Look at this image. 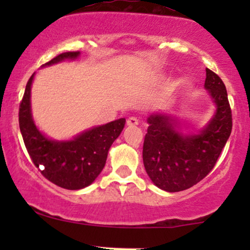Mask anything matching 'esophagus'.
<instances>
[{"label":"esophagus","instance_id":"esophagus-1","mask_svg":"<svg viewBox=\"0 0 250 250\" xmlns=\"http://www.w3.org/2000/svg\"><path fill=\"white\" fill-rule=\"evenodd\" d=\"M137 125H139V120L136 117H129L127 120V125H129V127H135Z\"/></svg>","mask_w":250,"mask_h":250}]
</instances>
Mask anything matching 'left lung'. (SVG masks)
Segmentation results:
<instances>
[{
  "label": "left lung",
  "mask_w": 250,
  "mask_h": 250,
  "mask_svg": "<svg viewBox=\"0 0 250 250\" xmlns=\"http://www.w3.org/2000/svg\"><path fill=\"white\" fill-rule=\"evenodd\" d=\"M205 88L214 104V114L196 133L171 111H154L147 117L148 133L143 143V165L149 179L162 190L175 193L193 187L214 168L231 133V111L226 85L206 69Z\"/></svg>",
  "instance_id": "obj_1"
}]
</instances>
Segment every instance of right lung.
Returning a JSON list of instances; mask_svg holds the SVG:
<instances>
[{
    "label": "right lung",
    "mask_w": 250,
    "mask_h": 250,
    "mask_svg": "<svg viewBox=\"0 0 250 250\" xmlns=\"http://www.w3.org/2000/svg\"><path fill=\"white\" fill-rule=\"evenodd\" d=\"M80 51L60 54L42 68L63 61H75ZM35 74L25 85L20 104V130L34 165L43 166L41 173L59 187L79 190L90 186L101 174L107 161L108 151L125 127V119L85 129L69 140H55L40 130L31 113V85Z\"/></svg>",
    "instance_id": "right-lung-1"
}]
</instances>
